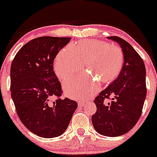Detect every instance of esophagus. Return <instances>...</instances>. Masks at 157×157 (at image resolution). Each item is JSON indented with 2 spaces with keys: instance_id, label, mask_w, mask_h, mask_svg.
Here are the masks:
<instances>
[{
  "instance_id": "34e87169",
  "label": "esophagus",
  "mask_w": 157,
  "mask_h": 157,
  "mask_svg": "<svg viewBox=\"0 0 157 157\" xmlns=\"http://www.w3.org/2000/svg\"><path fill=\"white\" fill-rule=\"evenodd\" d=\"M77 104H78L79 107H82V106H84L85 103L82 102V101H78V102H77Z\"/></svg>"
}]
</instances>
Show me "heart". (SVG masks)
<instances>
[{"label": "heart", "instance_id": "b5f03b06", "mask_svg": "<svg viewBox=\"0 0 157 157\" xmlns=\"http://www.w3.org/2000/svg\"><path fill=\"white\" fill-rule=\"evenodd\" d=\"M123 60L122 51L117 45L93 40L61 49L56 56L53 68L59 78L64 79L80 70L83 63L88 72L65 79L63 87L69 98L85 100L98 90L99 81L108 83L118 76Z\"/></svg>", "mask_w": 157, "mask_h": 157}]
</instances>
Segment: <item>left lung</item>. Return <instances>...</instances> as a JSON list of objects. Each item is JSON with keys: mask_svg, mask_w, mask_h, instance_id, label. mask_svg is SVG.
I'll return each mask as SVG.
<instances>
[{"mask_svg": "<svg viewBox=\"0 0 157 157\" xmlns=\"http://www.w3.org/2000/svg\"><path fill=\"white\" fill-rule=\"evenodd\" d=\"M122 48L124 62L120 75L94 100L97 111L93 126L99 134L117 137L130 131L140 115L146 97V67L130 43L117 36L107 37ZM112 96L111 102L107 101Z\"/></svg>", "mask_w": 157, "mask_h": 157, "instance_id": "obj_1", "label": "left lung"}]
</instances>
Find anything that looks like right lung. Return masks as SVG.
Segmentation results:
<instances>
[{"mask_svg": "<svg viewBox=\"0 0 157 157\" xmlns=\"http://www.w3.org/2000/svg\"><path fill=\"white\" fill-rule=\"evenodd\" d=\"M70 40L50 36L32 40L11 64V98L18 117L29 131L42 138L64 133L77 108L75 101L59 98L61 85L53 71L54 59Z\"/></svg>", "mask_w": 157, "mask_h": 157, "instance_id": "add662e5", "label": "right lung"}]
</instances>
